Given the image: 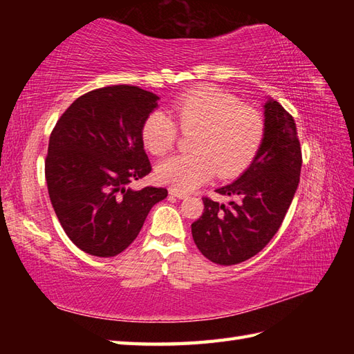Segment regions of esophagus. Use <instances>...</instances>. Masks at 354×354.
<instances>
[{
  "label": "esophagus",
  "mask_w": 354,
  "mask_h": 354,
  "mask_svg": "<svg viewBox=\"0 0 354 354\" xmlns=\"http://www.w3.org/2000/svg\"><path fill=\"white\" fill-rule=\"evenodd\" d=\"M169 193L171 194V196H175V198H178V199H185V198H189V196H187L185 193H183V192H178V190H175V189H170V190H169Z\"/></svg>",
  "instance_id": "obj_1"
}]
</instances>
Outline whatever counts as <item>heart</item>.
Returning a JSON list of instances; mask_svg holds the SVG:
<instances>
[{
	"mask_svg": "<svg viewBox=\"0 0 354 354\" xmlns=\"http://www.w3.org/2000/svg\"><path fill=\"white\" fill-rule=\"evenodd\" d=\"M183 131H196L190 153L165 158L156 165V179L178 192H192L214 173L231 178L243 171L257 155L265 137L260 112L239 103L237 97L217 88H198L171 103ZM142 145L153 155H164L176 140V124L155 109L141 126Z\"/></svg>",
	"mask_w": 354,
	"mask_h": 354,
	"instance_id": "b5f03b06",
	"label": "heart"
}]
</instances>
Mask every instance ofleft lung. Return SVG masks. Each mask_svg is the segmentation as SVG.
<instances>
[{
	"label": "left lung",
	"instance_id": "obj_1",
	"mask_svg": "<svg viewBox=\"0 0 354 354\" xmlns=\"http://www.w3.org/2000/svg\"><path fill=\"white\" fill-rule=\"evenodd\" d=\"M263 109L265 137L257 155L236 181L216 190L237 201L225 205L204 198V213L192 223L198 250L217 265H237L260 252L280 228L299 183L295 122L270 97Z\"/></svg>",
	"mask_w": 354,
	"mask_h": 354
}]
</instances>
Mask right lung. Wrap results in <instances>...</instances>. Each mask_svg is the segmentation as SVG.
I'll return each mask as SVG.
<instances>
[{"label": "right lung", "mask_w": 354, "mask_h": 354, "mask_svg": "<svg viewBox=\"0 0 354 354\" xmlns=\"http://www.w3.org/2000/svg\"><path fill=\"white\" fill-rule=\"evenodd\" d=\"M160 97L138 86L94 89L71 103L50 135L45 160L51 205L71 242L95 257L123 252L167 190L132 181L152 170L141 126Z\"/></svg>", "instance_id": "add662e5"}]
</instances>
